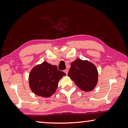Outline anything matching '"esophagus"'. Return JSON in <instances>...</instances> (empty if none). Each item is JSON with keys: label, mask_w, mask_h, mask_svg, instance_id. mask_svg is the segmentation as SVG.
Listing matches in <instances>:
<instances>
[{"label": "esophagus", "mask_w": 128, "mask_h": 128, "mask_svg": "<svg viewBox=\"0 0 128 128\" xmlns=\"http://www.w3.org/2000/svg\"><path fill=\"white\" fill-rule=\"evenodd\" d=\"M64 72L65 73H66V74H67L68 73V70H64Z\"/></svg>", "instance_id": "esophagus-1"}]
</instances>
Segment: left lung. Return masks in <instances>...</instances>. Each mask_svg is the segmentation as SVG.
Wrapping results in <instances>:
<instances>
[{"label": "left lung", "mask_w": 128, "mask_h": 128, "mask_svg": "<svg viewBox=\"0 0 128 128\" xmlns=\"http://www.w3.org/2000/svg\"><path fill=\"white\" fill-rule=\"evenodd\" d=\"M68 75L79 88L86 92L92 90L98 81V72L94 65L80 58L72 62Z\"/></svg>", "instance_id": "left-lung-1"}]
</instances>
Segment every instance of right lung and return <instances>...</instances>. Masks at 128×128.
<instances>
[{
    "mask_svg": "<svg viewBox=\"0 0 128 128\" xmlns=\"http://www.w3.org/2000/svg\"><path fill=\"white\" fill-rule=\"evenodd\" d=\"M66 75L56 66L44 62L32 69L29 76L30 86L35 94L49 97L56 92L58 81Z\"/></svg>",
    "mask_w": 128,
    "mask_h": 128,
    "instance_id": "obj_1",
    "label": "right lung"
}]
</instances>
